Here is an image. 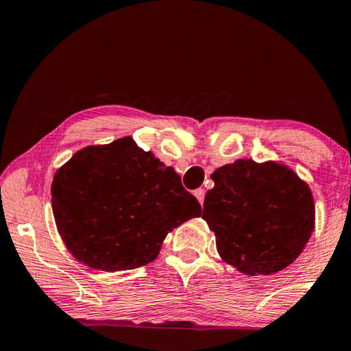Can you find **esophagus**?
<instances>
[{
    "label": "esophagus",
    "mask_w": 351,
    "mask_h": 351,
    "mask_svg": "<svg viewBox=\"0 0 351 351\" xmlns=\"http://www.w3.org/2000/svg\"><path fill=\"white\" fill-rule=\"evenodd\" d=\"M193 195L197 197V199L199 202V204H203V202H204V189H202V187L197 189V191L193 192Z\"/></svg>",
    "instance_id": "esophagus-1"
}]
</instances>
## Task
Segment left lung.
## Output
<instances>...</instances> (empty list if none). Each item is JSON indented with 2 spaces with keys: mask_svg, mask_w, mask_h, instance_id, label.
<instances>
[{
  "mask_svg": "<svg viewBox=\"0 0 351 351\" xmlns=\"http://www.w3.org/2000/svg\"><path fill=\"white\" fill-rule=\"evenodd\" d=\"M203 219L221 259L247 275H271L295 261L314 231L309 187L286 165L237 159L217 169Z\"/></svg>",
  "mask_w": 351,
  "mask_h": 351,
  "instance_id": "8db88e82",
  "label": "left lung"
}]
</instances>
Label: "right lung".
I'll return each mask as SVG.
<instances>
[{
	"label": "right lung",
	"instance_id": "1",
	"mask_svg": "<svg viewBox=\"0 0 351 351\" xmlns=\"http://www.w3.org/2000/svg\"><path fill=\"white\" fill-rule=\"evenodd\" d=\"M51 195L69 252L103 271L152 263L173 228L202 214L180 175L131 137L77 152L56 171Z\"/></svg>",
	"mask_w": 351,
	"mask_h": 351
}]
</instances>
